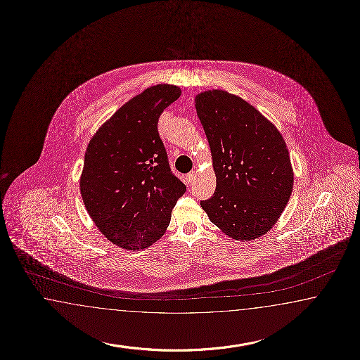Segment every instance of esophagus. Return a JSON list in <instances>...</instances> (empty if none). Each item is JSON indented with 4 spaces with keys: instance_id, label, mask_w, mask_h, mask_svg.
Listing matches in <instances>:
<instances>
[{
    "instance_id": "34e87169",
    "label": "esophagus",
    "mask_w": 360,
    "mask_h": 360,
    "mask_svg": "<svg viewBox=\"0 0 360 360\" xmlns=\"http://www.w3.org/2000/svg\"><path fill=\"white\" fill-rule=\"evenodd\" d=\"M195 178H196V172H191V173H188V174L186 176V182H187V184H192V182L195 181Z\"/></svg>"
}]
</instances>
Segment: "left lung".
Here are the masks:
<instances>
[{
  "label": "left lung",
  "instance_id": "left-lung-1",
  "mask_svg": "<svg viewBox=\"0 0 360 360\" xmlns=\"http://www.w3.org/2000/svg\"><path fill=\"white\" fill-rule=\"evenodd\" d=\"M208 139L216 192L201 201L212 224L231 239L264 236L279 221L295 174L278 128L243 98L221 89L195 96Z\"/></svg>",
  "mask_w": 360,
  "mask_h": 360
}]
</instances>
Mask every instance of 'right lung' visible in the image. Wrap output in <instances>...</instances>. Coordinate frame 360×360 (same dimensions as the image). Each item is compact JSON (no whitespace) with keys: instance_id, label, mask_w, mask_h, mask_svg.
Wrapping results in <instances>:
<instances>
[{"instance_id":"right-lung-1","label":"right lung","mask_w":360,"mask_h":360,"mask_svg":"<svg viewBox=\"0 0 360 360\" xmlns=\"http://www.w3.org/2000/svg\"><path fill=\"white\" fill-rule=\"evenodd\" d=\"M182 94L158 84L122 104L90 138L80 192L89 216L119 248H148L165 233L184 186L169 168L158 131L162 111Z\"/></svg>"}]
</instances>
